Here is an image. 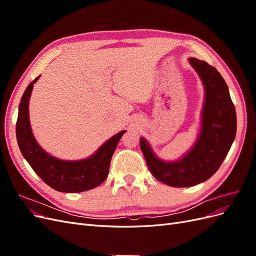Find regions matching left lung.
Wrapping results in <instances>:
<instances>
[{
  "mask_svg": "<svg viewBox=\"0 0 256 256\" xmlns=\"http://www.w3.org/2000/svg\"><path fill=\"white\" fill-rule=\"evenodd\" d=\"M204 86L200 127L191 148L175 161L160 159L142 136L140 147L150 173L171 187H191L209 180L220 168L236 136L237 118L228 88L216 68L188 58Z\"/></svg>",
  "mask_w": 256,
  "mask_h": 256,
  "instance_id": "8db88e82",
  "label": "left lung"
}]
</instances>
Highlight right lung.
Here are the masks:
<instances>
[{
	"label": "right lung",
	"instance_id": "1",
	"mask_svg": "<svg viewBox=\"0 0 256 256\" xmlns=\"http://www.w3.org/2000/svg\"><path fill=\"white\" fill-rule=\"evenodd\" d=\"M40 78V76L28 85L19 104L16 134L22 156L34 172L54 190L76 193L98 187L106 180L112 154L126 130L114 134L85 159L62 160L52 156L38 144L30 122V98L34 84Z\"/></svg>",
	"mask_w": 256,
	"mask_h": 256
}]
</instances>
